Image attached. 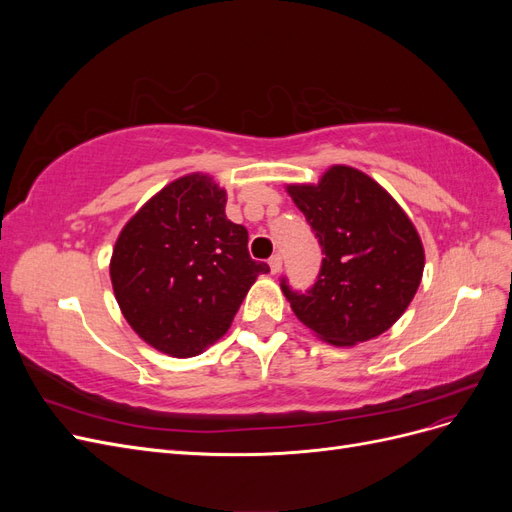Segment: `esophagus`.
<instances>
[{
  "label": "esophagus",
  "instance_id": "1",
  "mask_svg": "<svg viewBox=\"0 0 512 512\" xmlns=\"http://www.w3.org/2000/svg\"><path fill=\"white\" fill-rule=\"evenodd\" d=\"M269 267H271V273H273V275L280 273V271H282V256H280V254H273V256L269 258Z\"/></svg>",
  "mask_w": 512,
  "mask_h": 512
}]
</instances>
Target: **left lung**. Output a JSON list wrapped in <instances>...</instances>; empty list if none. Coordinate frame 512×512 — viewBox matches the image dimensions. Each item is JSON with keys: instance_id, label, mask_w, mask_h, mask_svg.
<instances>
[{"instance_id": "left-lung-1", "label": "left lung", "mask_w": 512, "mask_h": 512, "mask_svg": "<svg viewBox=\"0 0 512 512\" xmlns=\"http://www.w3.org/2000/svg\"><path fill=\"white\" fill-rule=\"evenodd\" d=\"M286 192L322 245L318 282L305 294L282 292L294 316L322 342H369L406 312L423 280V241L406 211L378 181L335 164L318 183Z\"/></svg>"}]
</instances>
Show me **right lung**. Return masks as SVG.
<instances>
[{"label": "right lung", "instance_id": "add662e5", "mask_svg": "<svg viewBox=\"0 0 512 512\" xmlns=\"http://www.w3.org/2000/svg\"><path fill=\"white\" fill-rule=\"evenodd\" d=\"M213 177L175 179L121 228L111 282L134 333L175 359L205 352L230 329L265 262L247 254V230L226 218Z\"/></svg>", "mask_w": 512, "mask_h": 512}]
</instances>
